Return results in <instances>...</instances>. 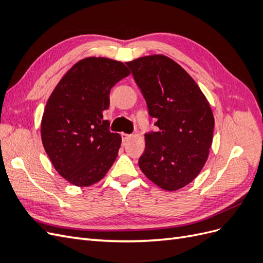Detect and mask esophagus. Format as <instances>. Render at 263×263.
Returning a JSON list of instances; mask_svg holds the SVG:
<instances>
[{
	"mask_svg": "<svg viewBox=\"0 0 263 263\" xmlns=\"http://www.w3.org/2000/svg\"><path fill=\"white\" fill-rule=\"evenodd\" d=\"M121 136H122V139H123V141H124V142H125V141H127V140H128V139L130 138V135L126 134V133H122V134H121Z\"/></svg>",
	"mask_w": 263,
	"mask_h": 263,
	"instance_id": "esophagus-1",
	"label": "esophagus"
}]
</instances>
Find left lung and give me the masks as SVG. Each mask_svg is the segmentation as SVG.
<instances>
[{
    "mask_svg": "<svg viewBox=\"0 0 263 263\" xmlns=\"http://www.w3.org/2000/svg\"><path fill=\"white\" fill-rule=\"evenodd\" d=\"M126 66L158 127L145 135L139 168L161 189L179 190L198 176L208 160L214 132L211 106L186 71L165 55H146Z\"/></svg>",
    "mask_w": 263,
    "mask_h": 263,
    "instance_id": "8db88e82",
    "label": "left lung"
}]
</instances>
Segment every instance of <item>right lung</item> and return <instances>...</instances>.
Wrapping results in <instances>:
<instances>
[{
	"instance_id": "obj_1",
	"label": "right lung",
	"mask_w": 263,
	"mask_h": 263,
	"mask_svg": "<svg viewBox=\"0 0 263 263\" xmlns=\"http://www.w3.org/2000/svg\"><path fill=\"white\" fill-rule=\"evenodd\" d=\"M128 74L123 62L85 58L63 76L47 101L43 145L54 169L73 185L99 182L115 161L122 138L103 117L110 89Z\"/></svg>"
}]
</instances>
